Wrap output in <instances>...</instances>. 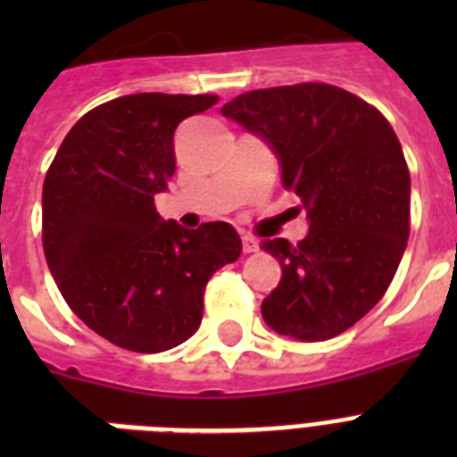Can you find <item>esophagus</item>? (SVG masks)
<instances>
[{"label":"esophagus","instance_id":"1","mask_svg":"<svg viewBox=\"0 0 457 457\" xmlns=\"http://www.w3.org/2000/svg\"><path fill=\"white\" fill-rule=\"evenodd\" d=\"M242 249L244 253H253V251H258V242L251 235H242Z\"/></svg>","mask_w":457,"mask_h":457}]
</instances>
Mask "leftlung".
I'll use <instances>...</instances> for the list:
<instances>
[{
  "label": "left lung",
  "instance_id": "obj_1",
  "mask_svg": "<svg viewBox=\"0 0 457 457\" xmlns=\"http://www.w3.org/2000/svg\"><path fill=\"white\" fill-rule=\"evenodd\" d=\"M220 113L270 146L308 220L296 246L261 244L282 268L263 320L282 337L332 339L375 308L403 258L411 172L396 132L368 102L322 82L246 92Z\"/></svg>",
  "mask_w": 457,
  "mask_h": 457
}]
</instances>
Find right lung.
Masks as SVG:
<instances>
[{"mask_svg": "<svg viewBox=\"0 0 457 457\" xmlns=\"http://www.w3.org/2000/svg\"><path fill=\"white\" fill-rule=\"evenodd\" d=\"M215 102L161 92L111 99L71 128L46 172L42 242L54 282L89 329L128 351L189 339L211 275L242 253L229 222L185 229L154 206L175 172V128Z\"/></svg>", "mask_w": 457, "mask_h": 457, "instance_id": "right-lung-1", "label": "right lung"}]
</instances>
